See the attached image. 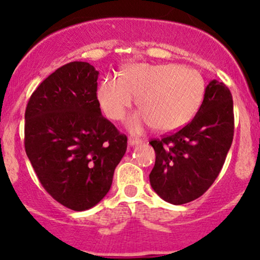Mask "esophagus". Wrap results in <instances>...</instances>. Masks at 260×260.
Listing matches in <instances>:
<instances>
[{
    "mask_svg": "<svg viewBox=\"0 0 260 260\" xmlns=\"http://www.w3.org/2000/svg\"><path fill=\"white\" fill-rule=\"evenodd\" d=\"M143 143L141 139H137V138H129L128 139V145L129 146H136V145H139V144Z\"/></svg>",
    "mask_w": 260,
    "mask_h": 260,
    "instance_id": "34e87169",
    "label": "esophagus"
}]
</instances>
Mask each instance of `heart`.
<instances>
[{
  "label": "heart",
  "instance_id": "b5f03b06",
  "mask_svg": "<svg viewBox=\"0 0 260 260\" xmlns=\"http://www.w3.org/2000/svg\"><path fill=\"white\" fill-rule=\"evenodd\" d=\"M205 81L198 71L175 63H136L124 68L121 77L102 80L97 97L111 120L126 116L136 98L141 111L131 117L127 127L139 133L152 126L158 132H173L185 126L199 109Z\"/></svg>",
  "mask_w": 260,
  "mask_h": 260
}]
</instances>
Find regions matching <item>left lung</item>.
Returning <instances> with one entry per match:
<instances>
[{
	"label": "left lung",
	"instance_id": "1",
	"mask_svg": "<svg viewBox=\"0 0 260 260\" xmlns=\"http://www.w3.org/2000/svg\"><path fill=\"white\" fill-rule=\"evenodd\" d=\"M233 136L232 93L223 83L211 80L189 123L175 133L150 141L156 152L150 173L151 187L174 205L199 198L221 172Z\"/></svg>",
	"mask_w": 260,
	"mask_h": 260
}]
</instances>
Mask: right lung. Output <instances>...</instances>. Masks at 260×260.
Listing matches in <instances>:
<instances>
[{
	"mask_svg": "<svg viewBox=\"0 0 260 260\" xmlns=\"http://www.w3.org/2000/svg\"><path fill=\"white\" fill-rule=\"evenodd\" d=\"M98 71L70 62L49 75L25 111V150L44 189L66 208L84 211L109 192L127 137L101 113Z\"/></svg>",
	"mask_w": 260,
	"mask_h": 260,
	"instance_id": "obj_1",
	"label": "right lung"
}]
</instances>
